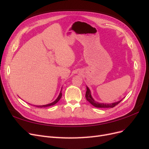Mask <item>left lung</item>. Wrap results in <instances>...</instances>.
Returning <instances> with one entry per match:
<instances>
[{
	"instance_id": "left-lung-1",
	"label": "left lung",
	"mask_w": 149,
	"mask_h": 149,
	"mask_svg": "<svg viewBox=\"0 0 149 149\" xmlns=\"http://www.w3.org/2000/svg\"><path fill=\"white\" fill-rule=\"evenodd\" d=\"M85 97L86 98V100L91 103L93 106H94L96 107H100V108H109V107L112 108L115 107L116 105H118V104L122 101L120 100L118 102L112 103V104H103V103H99L97 102H96L91 97V92H90L89 89L87 86H86V92Z\"/></svg>"
}]
</instances>
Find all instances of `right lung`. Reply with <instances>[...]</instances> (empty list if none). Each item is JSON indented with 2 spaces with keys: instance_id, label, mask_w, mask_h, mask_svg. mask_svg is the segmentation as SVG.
I'll return each instance as SVG.
<instances>
[{
  "instance_id": "add662e5",
  "label": "right lung",
  "mask_w": 149,
  "mask_h": 149,
  "mask_svg": "<svg viewBox=\"0 0 149 149\" xmlns=\"http://www.w3.org/2000/svg\"><path fill=\"white\" fill-rule=\"evenodd\" d=\"M61 96H62V93H61V91L60 93V95L58 96V98H57L56 100L55 101H54V102H52V103H50V104H47V105H43V106H35L38 107H49V106H53V105H55L56 103H57V102H58V101H59V100H60V98L61 97Z\"/></svg>"
}]
</instances>
